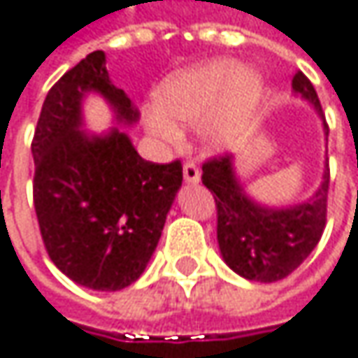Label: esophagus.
Here are the masks:
<instances>
[{
  "label": "esophagus",
  "mask_w": 358,
  "mask_h": 358,
  "mask_svg": "<svg viewBox=\"0 0 358 358\" xmlns=\"http://www.w3.org/2000/svg\"><path fill=\"white\" fill-rule=\"evenodd\" d=\"M182 172H184V180L188 184H196L201 180V170H199V166L194 162H186L184 168H182Z\"/></svg>",
  "instance_id": "obj_1"
}]
</instances>
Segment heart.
<instances>
[{"label":"heart","instance_id":"1","mask_svg":"<svg viewBox=\"0 0 358 358\" xmlns=\"http://www.w3.org/2000/svg\"><path fill=\"white\" fill-rule=\"evenodd\" d=\"M260 96V78L242 69L236 61H215L172 76L155 90V108L147 113V127L164 137L178 139L180 124H201L213 113L205 127L209 143H221L234 133Z\"/></svg>","mask_w":358,"mask_h":358}]
</instances>
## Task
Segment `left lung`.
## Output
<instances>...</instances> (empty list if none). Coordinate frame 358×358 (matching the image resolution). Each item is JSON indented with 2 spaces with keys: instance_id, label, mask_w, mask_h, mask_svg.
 I'll list each match as a JSON object with an SVG mask.
<instances>
[{
  "instance_id": "8db88e82",
  "label": "left lung",
  "mask_w": 358,
  "mask_h": 358,
  "mask_svg": "<svg viewBox=\"0 0 358 358\" xmlns=\"http://www.w3.org/2000/svg\"><path fill=\"white\" fill-rule=\"evenodd\" d=\"M293 90L322 114L320 98L308 78L297 71ZM328 135V124L324 120ZM203 184L217 207V242L225 264L248 280L275 282L289 276L317 245L328 213L330 168L324 166L315 194L289 209H271L254 203L234 172V155H217L203 164Z\"/></svg>"
}]
</instances>
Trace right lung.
Listing matches in <instances>:
<instances>
[{"label": "right lung", "mask_w": 358, "mask_h": 358, "mask_svg": "<svg viewBox=\"0 0 358 358\" xmlns=\"http://www.w3.org/2000/svg\"><path fill=\"white\" fill-rule=\"evenodd\" d=\"M98 92L118 124L139 113L90 52L49 90L32 139L34 211L55 266L94 291L135 282L153 256L166 215L182 186V164L143 159L127 133L82 131V100Z\"/></svg>", "instance_id": "obj_1"}]
</instances>
